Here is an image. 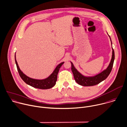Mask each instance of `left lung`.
I'll return each instance as SVG.
<instances>
[{"instance_id": "8db88e82", "label": "left lung", "mask_w": 127, "mask_h": 127, "mask_svg": "<svg viewBox=\"0 0 127 127\" xmlns=\"http://www.w3.org/2000/svg\"><path fill=\"white\" fill-rule=\"evenodd\" d=\"M110 40L111 41V39L110 36ZM111 44L112 45V43L111 41ZM112 57L111 60V62L109 64V65L107 67V68L104 70L103 71L100 72L99 73L93 76V77H86L81 74L78 70L75 68L73 64L70 62L71 64V71L73 73V77L75 82H77L78 84L83 86H93L96 85L98 84L100 82L106 80L107 77L110 74L113 66L114 64V62L115 60V53L114 50L112 47Z\"/></svg>"}]
</instances>
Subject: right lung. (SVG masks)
Masks as SVG:
<instances>
[{
    "label": "right lung",
    "mask_w": 127,
    "mask_h": 127,
    "mask_svg": "<svg viewBox=\"0 0 127 127\" xmlns=\"http://www.w3.org/2000/svg\"><path fill=\"white\" fill-rule=\"evenodd\" d=\"M15 62L16 65V67L17 68V70L18 71L20 77L22 79V80L26 83L27 84L37 89H48L53 88L56 84V82L57 81L58 74L60 68L61 66L64 64V62H62L56 67L55 69L53 71V72L50 74L49 77L43 80H36L31 78L27 75H25L23 73V72L20 70L18 65L17 62L16 60V57L15 54Z\"/></svg>",
    "instance_id": "add662e5"
}]
</instances>
